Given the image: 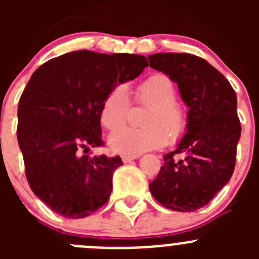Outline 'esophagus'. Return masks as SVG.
<instances>
[{"label": "esophagus", "instance_id": "obj_1", "mask_svg": "<svg viewBox=\"0 0 259 259\" xmlns=\"http://www.w3.org/2000/svg\"><path fill=\"white\" fill-rule=\"evenodd\" d=\"M138 156L137 155H121V159L124 163H130L132 160H134V159H137Z\"/></svg>", "mask_w": 259, "mask_h": 259}]
</instances>
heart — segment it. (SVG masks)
<instances>
[{"mask_svg": "<svg viewBox=\"0 0 259 259\" xmlns=\"http://www.w3.org/2000/svg\"><path fill=\"white\" fill-rule=\"evenodd\" d=\"M178 91L174 81L156 72L135 86L134 100L148 106L142 129L122 127L109 138V146L115 153L139 155L161 148L165 143L176 144L183 139L189 126V113L177 101ZM130 108L129 91L125 85H116L104 99L100 121L105 129L115 130L125 124Z\"/></svg>", "mask_w": 259, "mask_h": 259, "instance_id": "b5f03b06", "label": "heart"}]
</instances>
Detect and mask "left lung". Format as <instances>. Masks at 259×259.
Returning <instances> with one entry per match:
<instances>
[{
	"label": "left lung",
	"mask_w": 259,
	"mask_h": 259,
	"mask_svg": "<svg viewBox=\"0 0 259 259\" xmlns=\"http://www.w3.org/2000/svg\"><path fill=\"white\" fill-rule=\"evenodd\" d=\"M149 65L178 83L189 126L149 184L156 202L178 211L204 207L229 182L236 166L241 121L237 95L209 62L192 54L149 55Z\"/></svg>",
	"instance_id": "8db88e82"
}]
</instances>
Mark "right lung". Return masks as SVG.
I'll return each mask as SVG.
<instances>
[{
  "label": "right lung",
  "mask_w": 259,
  "mask_h": 259,
  "mask_svg": "<svg viewBox=\"0 0 259 259\" xmlns=\"http://www.w3.org/2000/svg\"><path fill=\"white\" fill-rule=\"evenodd\" d=\"M146 57L74 51L32 74L18 101L17 140L31 190L55 213L85 218L108 202L119 155H82L103 146L100 109L116 85L135 79Z\"/></svg>",
  "instance_id": "1"
}]
</instances>
